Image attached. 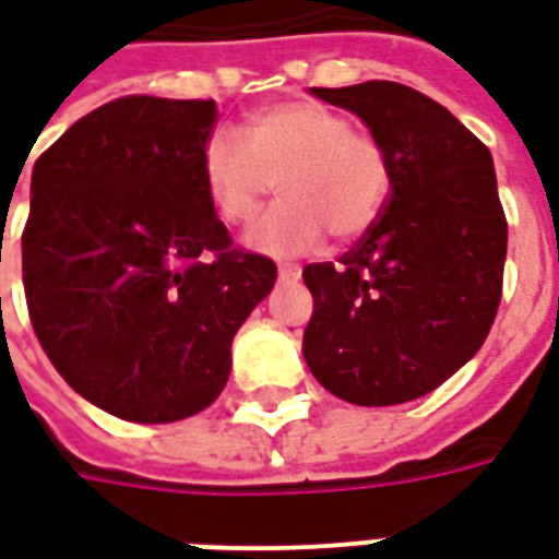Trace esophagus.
Listing matches in <instances>:
<instances>
[{"instance_id": "esophagus-1", "label": "esophagus", "mask_w": 559, "mask_h": 559, "mask_svg": "<svg viewBox=\"0 0 559 559\" xmlns=\"http://www.w3.org/2000/svg\"><path fill=\"white\" fill-rule=\"evenodd\" d=\"M299 275H302V269L293 266V263H281V266H278V278L281 281H296Z\"/></svg>"}]
</instances>
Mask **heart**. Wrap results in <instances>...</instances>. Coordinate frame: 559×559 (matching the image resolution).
I'll return each mask as SVG.
<instances>
[{
	"instance_id": "obj_1",
	"label": "heart",
	"mask_w": 559,
	"mask_h": 559,
	"mask_svg": "<svg viewBox=\"0 0 559 559\" xmlns=\"http://www.w3.org/2000/svg\"><path fill=\"white\" fill-rule=\"evenodd\" d=\"M200 176L212 209L227 224L257 215L278 182L284 200L248 230L263 254H302L329 230L353 239L371 227L389 188L383 146L320 102H281L245 119L242 138L212 131L200 148Z\"/></svg>"
}]
</instances>
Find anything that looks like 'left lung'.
<instances>
[{"label":"left lung","instance_id":"obj_1","mask_svg":"<svg viewBox=\"0 0 559 559\" xmlns=\"http://www.w3.org/2000/svg\"><path fill=\"white\" fill-rule=\"evenodd\" d=\"M317 98L362 119L389 160V200L338 263H308L302 353L320 386L359 407L421 399L491 332L506 215L488 146L428 95L392 80Z\"/></svg>","mask_w":559,"mask_h":559}]
</instances>
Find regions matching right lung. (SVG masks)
I'll return each instance as SVG.
<instances>
[{
  "mask_svg": "<svg viewBox=\"0 0 559 559\" xmlns=\"http://www.w3.org/2000/svg\"><path fill=\"white\" fill-rule=\"evenodd\" d=\"M215 119V102L116 98L32 170V329L68 386L119 419L206 411L233 335L275 287V263L233 248L209 203L200 148Z\"/></svg>",
  "mask_w": 559,
  "mask_h": 559,
  "instance_id": "right-lung-1",
  "label": "right lung"
}]
</instances>
